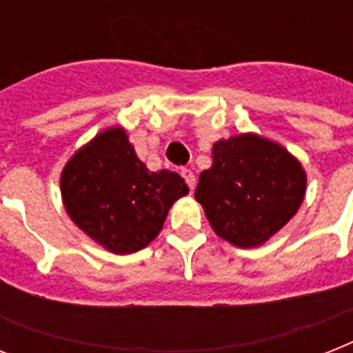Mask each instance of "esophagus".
Listing matches in <instances>:
<instances>
[{"label":"esophagus","instance_id":"34e87169","mask_svg":"<svg viewBox=\"0 0 353 353\" xmlns=\"http://www.w3.org/2000/svg\"><path fill=\"white\" fill-rule=\"evenodd\" d=\"M181 176L185 177V181H187L188 188H190V190H194V187H196V176H194V172L190 170V168H181Z\"/></svg>","mask_w":353,"mask_h":353}]
</instances>
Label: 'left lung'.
Masks as SVG:
<instances>
[{
  "label": "left lung",
  "mask_w": 353,
  "mask_h": 353,
  "mask_svg": "<svg viewBox=\"0 0 353 353\" xmlns=\"http://www.w3.org/2000/svg\"><path fill=\"white\" fill-rule=\"evenodd\" d=\"M212 168L199 176L196 199L216 234L232 245H262L301 207L304 170L276 143L231 137L212 146Z\"/></svg>",
  "instance_id": "obj_1"
}]
</instances>
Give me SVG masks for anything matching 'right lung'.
Returning <instances> with one entry per match:
<instances>
[{
	"mask_svg": "<svg viewBox=\"0 0 353 353\" xmlns=\"http://www.w3.org/2000/svg\"><path fill=\"white\" fill-rule=\"evenodd\" d=\"M185 194V179L170 170L150 172L121 128L97 135L62 172V198L71 220L117 254L148 245L172 203Z\"/></svg>",
	"mask_w": 353,
	"mask_h": 353,
	"instance_id": "add662e5",
	"label": "right lung"
}]
</instances>
